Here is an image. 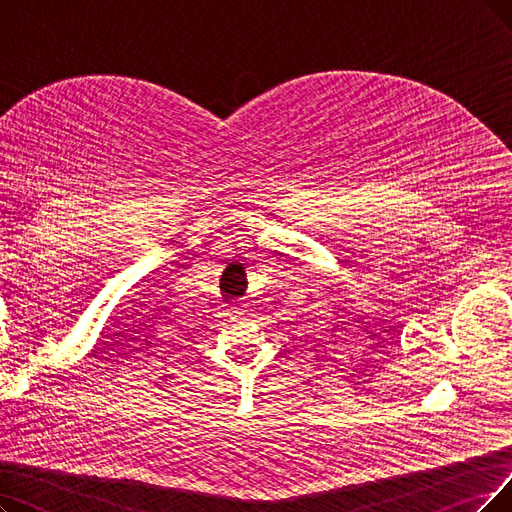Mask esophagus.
I'll return each mask as SVG.
<instances>
[{
	"label": "esophagus",
	"mask_w": 512,
	"mask_h": 512,
	"mask_svg": "<svg viewBox=\"0 0 512 512\" xmlns=\"http://www.w3.org/2000/svg\"><path fill=\"white\" fill-rule=\"evenodd\" d=\"M233 309H237V306H233ZM233 309H231V311H233Z\"/></svg>",
	"instance_id": "esophagus-1"
}]
</instances>
